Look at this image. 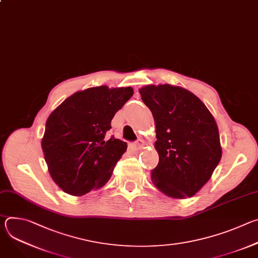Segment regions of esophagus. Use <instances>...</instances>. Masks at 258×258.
<instances>
[{"label":"esophagus","instance_id":"obj_1","mask_svg":"<svg viewBox=\"0 0 258 258\" xmlns=\"http://www.w3.org/2000/svg\"><path fill=\"white\" fill-rule=\"evenodd\" d=\"M144 145H145V142H144L142 139H138V140L135 142V147H136L137 150L142 149L143 147H144Z\"/></svg>","mask_w":258,"mask_h":258}]
</instances>
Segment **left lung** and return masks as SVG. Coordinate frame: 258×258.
<instances>
[{
	"instance_id": "1",
	"label": "left lung",
	"mask_w": 258,
	"mask_h": 258,
	"mask_svg": "<svg viewBox=\"0 0 258 258\" xmlns=\"http://www.w3.org/2000/svg\"><path fill=\"white\" fill-rule=\"evenodd\" d=\"M139 92L156 125L159 162L151 171L153 183L168 197L194 196L222 158L212 114L198 97L180 87L150 85Z\"/></svg>"
}]
</instances>
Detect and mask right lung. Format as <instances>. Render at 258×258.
Listing matches in <instances>:
<instances>
[{
	"label": "right lung",
	"instance_id": "right-lung-1",
	"mask_svg": "<svg viewBox=\"0 0 258 258\" xmlns=\"http://www.w3.org/2000/svg\"><path fill=\"white\" fill-rule=\"evenodd\" d=\"M133 94L131 87L90 88L68 97L50 114L42 149L53 180L65 193L83 196L111 177L127 144L106 135Z\"/></svg>",
	"mask_w": 258,
	"mask_h": 258
}]
</instances>
